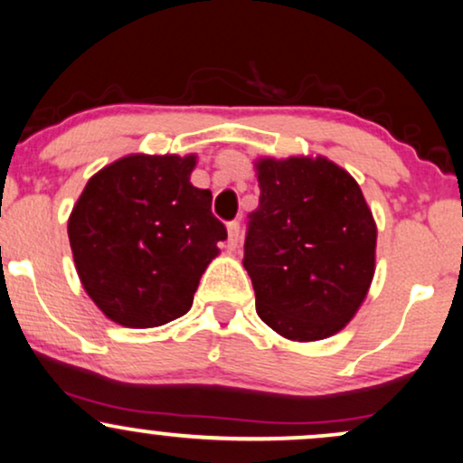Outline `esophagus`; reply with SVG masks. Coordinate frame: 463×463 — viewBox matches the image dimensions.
<instances>
[{
  "label": "esophagus",
  "mask_w": 463,
  "mask_h": 463,
  "mask_svg": "<svg viewBox=\"0 0 463 463\" xmlns=\"http://www.w3.org/2000/svg\"><path fill=\"white\" fill-rule=\"evenodd\" d=\"M239 237H241V226H239V222H228V245H231V248H237Z\"/></svg>",
  "instance_id": "obj_1"
}]
</instances>
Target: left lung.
<instances>
[{
  "label": "left lung",
  "instance_id": "left-lung-1",
  "mask_svg": "<svg viewBox=\"0 0 463 463\" xmlns=\"http://www.w3.org/2000/svg\"><path fill=\"white\" fill-rule=\"evenodd\" d=\"M243 267L256 312L279 335L314 342L350 323L373 278L376 224L359 184L326 157H265Z\"/></svg>",
  "mask_w": 463,
  "mask_h": 463
}]
</instances>
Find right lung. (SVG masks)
<instances>
[{
    "label": "right lung",
    "mask_w": 463,
    "mask_h": 463,
    "mask_svg": "<svg viewBox=\"0 0 463 463\" xmlns=\"http://www.w3.org/2000/svg\"><path fill=\"white\" fill-rule=\"evenodd\" d=\"M194 156H128L87 181L68 222L87 295L115 323L147 329L184 316L226 239Z\"/></svg>",
    "instance_id": "add662e5"
}]
</instances>
